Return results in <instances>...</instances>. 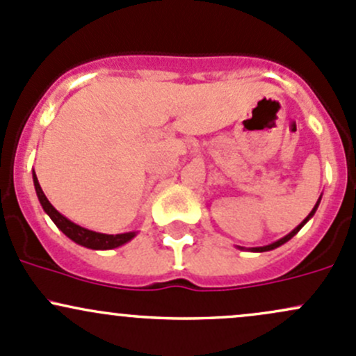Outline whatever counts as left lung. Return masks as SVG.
Segmentation results:
<instances>
[{
    "instance_id": "8db88e82",
    "label": "left lung",
    "mask_w": 356,
    "mask_h": 356,
    "mask_svg": "<svg viewBox=\"0 0 356 356\" xmlns=\"http://www.w3.org/2000/svg\"><path fill=\"white\" fill-rule=\"evenodd\" d=\"M317 207H319V201H317V204H316V207H314V209H312V211H310L309 213V216H307V218L304 220V222H302L300 223V225H298L297 228H293V230H291L290 232V234H288V235H285V237H283V238H280V241L278 242H275V244H269V245H264V247H254V252H264V250H271V249H276V247H280V245H282V244H285V242H288V241H290V238L291 237H293V235L295 234H298V230H300V228L302 227H304L305 225V223L307 222H309V218H310V216H312L314 215V213H316V209H317Z\"/></svg>"
}]
</instances>
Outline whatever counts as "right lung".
Instances as JSON below:
<instances>
[{"label":"right lung","instance_id":"right-lung-1","mask_svg":"<svg viewBox=\"0 0 356 356\" xmlns=\"http://www.w3.org/2000/svg\"><path fill=\"white\" fill-rule=\"evenodd\" d=\"M33 186H35L37 196H39L40 204H42L44 211L51 216L52 222L56 223V227L70 237L71 241L76 242V244L88 247V249H114V247H119L126 242L131 241L134 237V232H128V234H118V235H107V234H99V232H92L87 230V228L76 225V223L70 222L66 216H63L61 213L58 211L52 204L49 203V200L46 197L44 191L40 189L39 181L35 177V172H33Z\"/></svg>","mask_w":356,"mask_h":356}]
</instances>
